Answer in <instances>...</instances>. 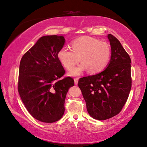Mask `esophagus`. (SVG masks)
<instances>
[{"mask_svg":"<svg viewBox=\"0 0 147 147\" xmlns=\"http://www.w3.org/2000/svg\"><path fill=\"white\" fill-rule=\"evenodd\" d=\"M78 79L74 78V83H75V85H78Z\"/></svg>","mask_w":147,"mask_h":147,"instance_id":"obj_1","label":"esophagus"}]
</instances>
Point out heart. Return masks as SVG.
I'll use <instances>...</instances> for the list:
<instances>
[{"instance_id":"1","label":"heart","mask_w":147,"mask_h":147,"mask_svg":"<svg viewBox=\"0 0 147 147\" xmlns=\"http://www.w3.org/2000/svg\"><path fill=\"white\" fill-rule=\"evenodd\" d=\"M71 50L64 47L58 52V58L67 69L70 70L80 62L81 64L69 72V76H79L88 70L98 74L106 68L111 56V49L107 42L90 36H83L71 42Z\"/></svg>"}]
</instances>
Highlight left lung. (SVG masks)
Returning <instances> with one entry per match:
<instances>
[{
	"mask_svg": "<svg viewBox=\"0 0 147 147\" xmlns=\"http://www.w3.org/2000/svg\"><path fill=\"white\" fill-rule=\"evenodd\" d=\"M108 38L112 55L107 68L78 81L88 112L99 120L118 114L127 102L131 88L129 55L114 35H108Z\"/></svg>",
	"mask_w": 147,
	"mask_h": 147,
	"instance_id": "left-lung-1",
	"label": "left lung"
}]
</instances>
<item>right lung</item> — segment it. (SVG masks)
I'll return each mask as SVG.
<instances>
[{
	"mask_svg": "<svg viewBox=\"0 0 147 147\" xmlns=\"http://www.w3.org/2000/svg\"><path fill=\"white\" fill-rule=\"evenodd\" d=\"M65 42L63 36L47 35L22 56L18 89L29 114L37 120L53 123L62 118L65 98L74 80L65 77L58 52Z\"/></svg>",
	"mask_w": 147,
	"mask_h": 147,
	"instance_id": "right-lung-1",
	"label": "right lung"
}]
</instances>
